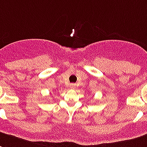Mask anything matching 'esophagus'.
Instances as JSON below:
<instances>
[{
    "mask_svg": "<svg viewBox=\"0 0 147 147\" xmlns=\"http://www.w3.org/2000/svg\"><path fill=\"white\" fill-rule=\"evenodd\" d=\"M70 88H71V89H75V88H76V85L73 84V83H72V84H71L70 85Z\"/></svg>",
    "mask_w": 147,
    "mask_h": 147,
    "instance_id": "obj_1",
    "label": "esophagus"
}]
</instances>
